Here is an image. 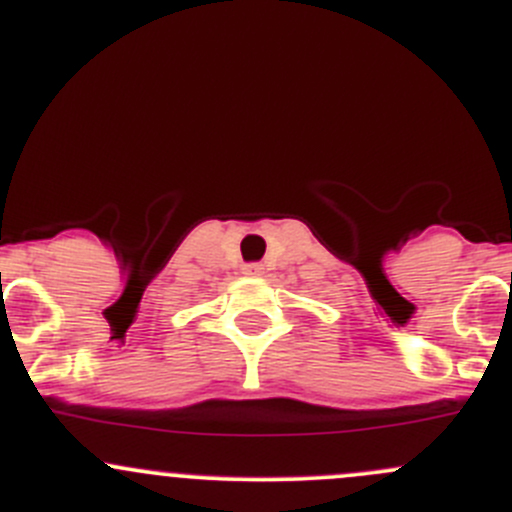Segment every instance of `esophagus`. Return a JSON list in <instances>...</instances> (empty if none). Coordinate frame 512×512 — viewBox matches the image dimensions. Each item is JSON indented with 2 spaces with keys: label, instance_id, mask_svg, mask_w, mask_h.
I'll return each mask as SVG.
<instances>
[{
  "label": "esophagus",
  "instance_id": "1",
  "mask_svg": "<svg viewBox=\"0 0 512 512\" xmlns=\"http://www.w3.org/2000/svg\"><path fill=\"white\" fill-rule=\"evenodd\" d=\"M262 270H265V267H262L260 262H250V265H245V267H242V272H245V275H250V277H257V275H262Z\"/></svg>",
  "mask_w": 512,
  "mask_h": 512
}]
</instances>
